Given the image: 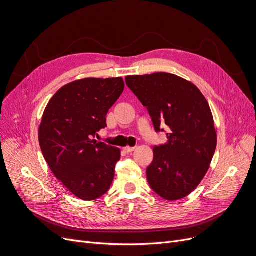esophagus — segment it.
Wrapping results in <instances>:
<instances>
[{
	"instance_id": "obj_1",
	"label": "esophagus",
	"mask_w": 256,
	"mask_h": 256,
	"mask_svg": "<svg viewBox=\"0 0 256 256\" xmlns=\"http://www.w3.org/2000/svg\"><path fill=\"white\" fill-rule=\"evenodd\" d=\"M122 150H124V151H125V152H127V153H129V152L134 151V150H136V147H129V146H126V147L122 148Z\"/></svg>"
}]
</instances>
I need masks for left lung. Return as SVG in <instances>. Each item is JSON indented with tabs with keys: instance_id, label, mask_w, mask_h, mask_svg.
<instances>
[{
	"instance_id": "obj_1",
	"label": "left lung",
	"mask_w": 256,
	"mask_h": 256,
	"mask_svg": "<svg viewBox=\"0 0 256 256\" xmlns=\"http://www.w3.org/2000/svg\"><path fill=\"white\" fill-rule=\"evenodd\" d=\"M126 84L147 108L156 130L169 128L165 144L153 147L146 171L151 189L166 200L186 198L205 178L218 144L206 98L191 82L172 74L128 76Z\"/></svg>"
}]
</instances>
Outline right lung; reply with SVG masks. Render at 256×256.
Returning <instances> with one entry per match:
<instances>
[{
    "label": "right lung",
    "instance_id": "right-lung-1",
    "mask_svg": "<svg viewBox=\"0 0 256 256\" xmlns=\"http://www.w3.org/2000/svg\"><path fill=\"white\" fill-rule=\"evenodd\" d=\"M125 88L122 78H87L60 88L50 98L38 127L40 150L50 170L83 200L109 190L120 148L94 140L105 128L108 110Z\"/></svg>",
    "mask_w": 256,
    "mask_h": 256
}]
</instances>
